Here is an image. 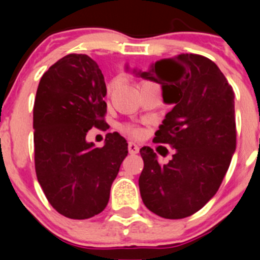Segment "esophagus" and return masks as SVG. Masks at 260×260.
Returning a JSON list of instances; mask_svg holds the SVG:
<instances>
[{
    "mask_svg": "<svg viewBox=\"0 0 260 260\" xmlns=\"http://www.w3.org/2000/svg\"><path fill=\"white\" fill-rule=\"evenodd\" d=\"M128 151H129L131 154H136V153H138L140 148H138V146L136 145V143L129 142L128 143Z\"/></svg>",
    "mask_w": 260,
    "mask_h": 260,
    "instance_id": "esophagus-1",
    "label": "esophagus"
}]
</instances>
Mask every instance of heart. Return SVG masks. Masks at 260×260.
Segmentation results:
<instances>
[{
    "mask_svg": "<svg viewBox=\"0 0 260 260\" xmlns=\"http://www.w3.org/2000/svg\"><path fill=\"white\" fill-rule=\"evenodd\" d=\"M117 84H118V81H117V80L112 81L111 85H109V91L113 90V89L115 88V86H117ZM122 129L124 131V132L127 133V135L132 136V137H136V138H137V137H141V136H142V129H141V128H138V127H136V125H132V124H125V125H123Z\"/></svg>",
    "mask_w": 260,
    "mask_h": 260,
    "instance_id": "1",
    "label": "heart"
}]
</instances>
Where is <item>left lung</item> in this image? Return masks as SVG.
<instances>
[{"label":"left lung","instance_id":"obj_1","mask_svg":"<svg viewBox=\"0 0 260 260\" xmlns=\"http://www.w3.org/2000/svg\"><path fill=\"white\" fill-rule=\"evenodd\" d=\"M138 75L161 84L164 102L174 107L153 142L175 149L166 165L151 147L140 149L141 198L165 219L191 216L219 190L235 152L234 91L217 65L198 54L162 59Z\"/></svg>","mask_w":260,"mask_h":260}]
</instances>
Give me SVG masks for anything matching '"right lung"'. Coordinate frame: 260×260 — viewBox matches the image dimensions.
<instances>
[{"label":"right lung","instance_id":"right-lung-1","mask_svg":"<svg viewBox=\"0 0 260 260\" xmlns=\"http://www.w3.org/2000/svg\"><path fill=\"white\" fill-rule=\"evenodd\" d=\"M107 86L91 57L69 54L44 73L34 104L36 176L52 208L69 219H89L106 209L128 143L108 133L103 147L86 142L104 129Z\"/></svg>","mask_w":260,"mask_h":260}]
</instances>
